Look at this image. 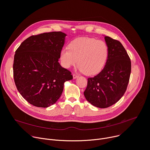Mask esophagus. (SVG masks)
<instances>
[{"instance_id": "1", "label": "esophagus", "mask_w": 150, "mask_h": 150, "mask_svg": "<svg viewBox=\"0 0 150 150\" xmlns=\"http://www.w3.org/2000/svg\"><path fill=\"white\" fill-rule=\"evenodd\" d=\"M78 77H79V76L77 75H76V74H74V75H73V78H74V79H76V78H78Z\"/></svg>"}]
</instances>
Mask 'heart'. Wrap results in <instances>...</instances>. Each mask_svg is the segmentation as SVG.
<instances>
[{
	"instance_id": "heart-1",
	"label": "heart",
	"mask_w": 150,
	"mask_h": 150,
	"mask_svg": "<svg viewBox=\"0 0 150 150\" xmlns=\"http://www.w3.org/2000/svg\"><path fill=\"white\" fill-rule=\"evenodd\" d=\"M109 55V48L105 42L94 38L81 37L73 40L68 48L60 52V60L66 68L76 65L78 70L88 75L99 74L104 68Z\"/></svg>"
}]
</instances>
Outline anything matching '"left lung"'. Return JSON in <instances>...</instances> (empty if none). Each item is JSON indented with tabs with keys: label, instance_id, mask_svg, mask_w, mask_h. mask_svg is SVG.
I'll use <instances>...</instances> for the list:
<instances>
[{
	"label": "left lung",
	"instance_id": "1",
	"mask_svg": "<svg viewBox=\"0 0 150 150\" xmlns=\"http://www.w3.org/2000/svg\"><path fill=\"white\" fill-rule=\"evenodd\" d=\"M109 55L103 70L88 78L83 92L86 100L98 108H107L117 102L124 95L131 72V62L125 49L117 40L104 36Z\"/></svg>",
	"mask_w": 150,
	"mask_h": 150
}]
</instances>
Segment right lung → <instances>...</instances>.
I'll return each mask as SVG.
<instances>
[{"label": "right lung", "instance_id": "add662e5", "mask_svg": "<svg viewBox=\"0 0 150 150\" xmlns=\"http://www.w3.org/2000/svg\"><path fill=\"white\" fill-rule=\"evenodd\" d=\"M67 35L45 33L24 40L15 52L13 78L17 90L31 104L46 108L61 96L64 83L73 79L59 63Z\"/></svg>", "mask_w": 150, "mask_h": 150}]
</instances>
